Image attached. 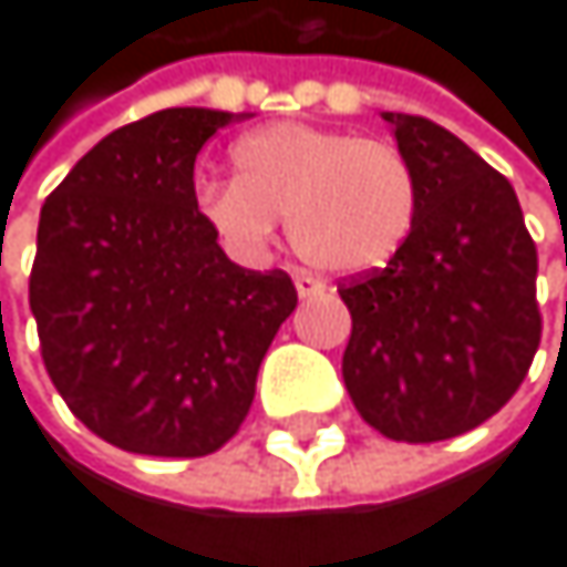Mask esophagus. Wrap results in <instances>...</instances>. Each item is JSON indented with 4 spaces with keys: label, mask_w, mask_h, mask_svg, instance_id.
<instances>
[{
    "label": "esophagus",
    "mask_w": 567,
    "mask_h": 567,
    "mask_svg": "<svg viewBox=\"0 0 567 567\" xmlns=\"http://www.w3.org/2000/svg\"><path fill=\"white\" fill-rule=\"evenodd\" d=\"M296 289H299L302 299H312V296H322L326 292V286H322L319 278H312V275H296Z\"/></svg>",
    "instance_id": "1"
}]
</instances>
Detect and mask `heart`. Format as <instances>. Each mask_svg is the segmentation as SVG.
Here are the masks:
<instances>
[{
  "mask_svg": "<svg viewBox=\"0 0 567 567\" xmlns=\"http://www.w3.org/2000/svg\"><path fill=\"white\" fill-rule=\"evenodd\" d=\"M237 179L197 189V214L241 258H261L278 217L296 251L326 271L384 265L415 220V173L388 142L275 122L234 145Z\"/></svg>",
  "mask_w": 567,
  "mask_h": 567,
  "instance_id": "1",
  "label": "heart"
}]
</instances>
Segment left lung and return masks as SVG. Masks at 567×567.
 <instances>
[{"mask_svg":"<svg viewBox=\"0 0 567 567\" xmlns=\"http://www.w3.org/2000/svg\"><path fill=\"white\" fill-rule=\"evenodd\" d=\"M415 173V220L384 268L340 281L343 384L394 442L455 439L504 408L540 343L537 248L507 176L422 118L384 112Z\"/></svg>","mask_w":567,"mask_h":567,"instance_id":"obj_1","label":"left lung"}]
</instances>
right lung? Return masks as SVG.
<instances>
[{"label": "right lung", "instance_id": "obj_1", "mask_svg": "<svg viewBox=\"0 0 567 567\" xmlns=\"http://www.w3.org/2000/svg\"><path fill=\"white\" fill-rule=\"evenodd\" d=\"M227 122L166 107L122 125L40 210L43 367L74 419L125 452L197 460L230 442L299 302L286 271L234 265L197 214L193 163Z\"/></svg>", "mask_w": 567, "mask_h": 567}]
</instances>
